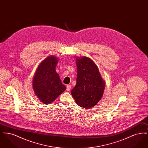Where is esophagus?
Instances as JSON below:
<instances>
[{
    "instance_id": "34e87169",
    "label": "esophagus",
    "mask_w": 148,
    "mask_h": 148,
    "mask_svg": "<svg viewBox=\"0 0 148 148\" xmlns=\"http://www.w3.org/2000/svg\"><path fill=\"white\" fill-rule=\"evenodd\" d=\"M71 85H66V90L68 91V92H69L70 90H71Z\"/></svg>"
}]
</instances>
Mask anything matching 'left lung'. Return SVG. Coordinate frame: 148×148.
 <instances>
[{
	"instance_id": "obj_1",
	"label": "left lung",
	"mask_w": 148,
	"mask_h": 148,
	"mask_svg": "<svg viewBox=\"0 0 148 148\" xmlns=\"http://www.w3.org/2000/svg\"><path fill=\"white\" fill-rule=\"evenodd\" d=\"M77 84L71 94L76 103L82 108L90 109L96 106L103 95L105 82L98 68L88 57L76 58Z\"/></svg>"
}]
</instances>
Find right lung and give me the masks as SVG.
Returning <instances> with one entry per match:
<instances>
[{
    "mask_svg": "<svg viewBox=\"0 0 148 148\" xmlns=\"http://www.w3.org/2000/svg\"><path fill=\"white\" fill-rule=\"evenodd\" d=\"M58 59L49 56L40 64L33 79V88L36 95L44 104L52 103L66 90L56 71Z\"/></svg>",
    "mask_w": 148,
    "mask_h": 148,
    "instance_id": "right-lung-1",
    "label": "right lung"
}]
</instances>
